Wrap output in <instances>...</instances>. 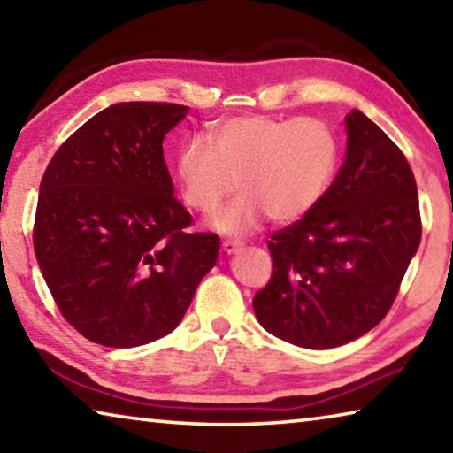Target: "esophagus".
<instances>
[{
    "label": "esophagus",
    "mask_w": 453,
    "mask_h": 453,
    "mask_svg": "<svg viewBox=\"0 0 453 453\" xmlns=\"http://www.w3.org/2000/svg\"><path fill=\"white\" fill-rule=\"evenodd\" d=\"M242 245H243V242H240V240H226L224 243H221V248H224V251H227V254H234V251L237 248H242Z\"/></svg>",
    "instance_id": "1"
}]
</instances>
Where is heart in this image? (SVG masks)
<instances>
[{"label":"heart","mask_w":453,"mask_h":453,"mask_svg":"<svg viewBox=\"0 0 453 453\" xmlns=\"http://www.w3.org/2000/svg\"><path fill=\"white\" fill-rule=\"evenodd\" d=\"M337 159L340 142L324 119L240 116L183 145L175 173L183 202L202 213L216 211L237 181L242 196L213 224L224 234H245L265 213L289 224L316 208Z\"/></svg>","instance_id":"obj_1"}]
</instances>
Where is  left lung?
<instances>
[{"label":"left lung","instance_id":"obj_1","mask_svg":"<svg viewBox=\"0 0 453 453\" xmlns=\"http://www.w3.org/2000/svg\"><path fill=\"white\" fill-rule=\"evenodd\" d=\"M346 129V162L316 208L267 242L272 278L254 297L259 324L300 348H337L378 326L421 240L402 150L359 110Z\"/></svg>","mask_w":453,"mask_h":453}]
</instances>
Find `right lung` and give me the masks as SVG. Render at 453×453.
Instances as JSON below:
<instances>
[{"label":"right lung","instance_id":"1","mask_svg":"<svg viewBox=\"0 0 453 453\" xmlns=\"http://www.w3.org/2000/svg\"><path fill=\"white\" fill-rule=\"evenodd\" d=\"M188 110L110 105L59 145L42 178L37 264L61 316L99 346L170 334L216 265L219 237L189 232L164 159V137Z\"/></svg>","mask_w":453,"mask_h":453}]
</instances>
